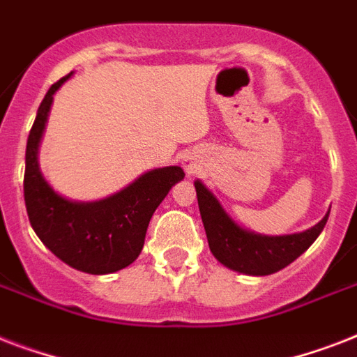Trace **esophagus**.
I'll return each instance as SVG.
<instances>
[{
    "label": "esophagus",
    "mask_w": 357,
    "mask_h": 357,
    "mask_svg": "<svg viewBox=\"0 0 357 357\" xmlns=\"http://www.w3.org/2000/svg\"><path fill=\"white\" fill-rule=\"evenodd\" d=\"M183 167L185 170H187V174L192 172V161H190V159H183Z\"/></svg>",
    "instance_id": "34e87169"
}]
</instances>
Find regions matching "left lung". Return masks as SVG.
Returning <instances> with one entry per match:
<instances>
[{
    "mask_svg": "<svg viewBox=\"0 0 357 357\" xmlns=\"http://www.w3.org/2000/svg\"><path fill=\"white\" fill-rule=\"evenodd\" d=\"M195 187L202 222L206 228L207 243L213 255L228 268L252 276H266L293 263L321 235L330 215L328 211L321 222L304 234L282 235V237L255 235L238 228L220 207L217 198L200 181H196Z\"/></svg>",
    "mask_w": 357,
    "mask_h": 357,
    "instance_id": "left-lung-1",
    "label": "left lung"
}]
</instances>
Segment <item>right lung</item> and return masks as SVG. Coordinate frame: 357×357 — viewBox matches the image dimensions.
<instances>
[{
    "instance_id": "obj_1",
    "label": "right lung",
    "mask_w": 357,
    "mask_h": 357,
    "mask_svg": "<svg viewBox=\"0 0 357 357\" xmlns=\"http://www.w3.org/2000/svg\"><path fill=\"white\" fill-rule=\"evenodd\" d=\"M68 77L70 74L47 91L27 137L25 209L35 234L59 259L81 272L109 274L139 257L151 215L185 174L179 167L151 170L111 198L94 204H75L59 196L42 178L36 151L53 94Z\"/></svg>"
}]
</instances>
